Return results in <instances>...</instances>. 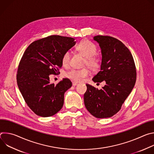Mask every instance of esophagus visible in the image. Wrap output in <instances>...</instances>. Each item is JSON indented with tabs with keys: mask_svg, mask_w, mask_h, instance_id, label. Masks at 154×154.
<instances>
[{
	"mask_svg": "<svg viewBox=\"0 0 154 154\" xmlns=\"http://www.w3.org/2000/svg\"><path fill=\"white\" fill-rule=\"evenodd\" d=\"M77 85H78L77 83H76V82H72V86H77Z\"/></svg>",
	"mask_w": 154,
	"mask_h": 154,
	"instance_id": "34e87169",
	"label": "esophagus"
}]
</instances>
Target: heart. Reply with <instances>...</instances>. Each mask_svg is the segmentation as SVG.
<instances>
[{
	"mask_svg": "<svg viewBox=\"0 0 154 154\" xmlns=\"http://www.w3.org/2000/svg\"><path fill=\"white\" fill-rule=\"evenodd\" d=\"M77 51L84 57V65L87 66L91 71H96L100 67V60L94 55L97 53V48L93 43L88 40H83L77 46ZM71 58V53L69 51L66 52L62 57V63L64 66H68ZM89 74V71L86 68L82 69H72L65 74L68 79L79 82L82 79Z\"/></svg>",
	"mask_w": 154,
	"mask_h": 154,
	"instance_id": "1",
	"label": "heart"
}]
</instances>
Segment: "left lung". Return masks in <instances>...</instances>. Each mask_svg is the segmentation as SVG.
Listing matches in <instances>:
<instances>
[{
    "mask_svg": "<svg viewBox=\"0 0 154 154\" xmlns=\"http://www.w3.org/2000/svg\"><path fill=\"white\" fill-rule=\"evenodd\" d=\"M101 50L100 71L94 82H105L98 90L86 85L84 103L86 109L97 118H110L117 113L135 86L137 72L132 55L119 40L108 36L93 37Z\"/></svg>",
    "mask_w": 154,
    "mask_h": 154,
    "instance_id": "8db88e82",
    "label": "left lung"
}]
</instances>
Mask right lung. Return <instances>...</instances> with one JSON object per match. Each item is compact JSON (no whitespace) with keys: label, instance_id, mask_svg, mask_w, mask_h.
<instances>
[{"label":"right lung","instance_id":"1","mask_svg":"<svg viewBox=\"0 0 154 154\" xmlns=\"http://www.w3.org/2000/svg\"><path fill=\"white\" fill-rule=\"evenodd\" d=\"M75 45V39L51 35L33 42L19 63L17 83L26 103L37 115L49 117L62 108L64 94L72 86L68 79L55 85L49 75L58 74L63 54Z\"/></svg>","mask_w":154,"mask_h":154}]
</instances>
